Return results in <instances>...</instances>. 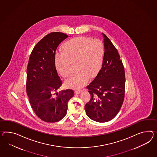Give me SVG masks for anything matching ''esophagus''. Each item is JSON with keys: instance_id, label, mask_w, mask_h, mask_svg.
I'll use <instances>...</instances> for the list:
<instances>
[{"instance_id": "obj_1", "label": "esophagus", "mask_w": 157, "mask_h": 157, "mask_svg": "<svg viewBox=\"0 0 157 157\" xmlns=\"http://www.w3.org/2000/svg\"><path fill=\"white\" fill-rule=\"evenodd\" d=\"M81 92V90H75V93L76 94H80Z\"/></svg>"}]
</instances>
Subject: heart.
<instances>
[{
	"instance_id": "b5f03b06",
	"label": "heart",
	"mask_w": 157,
	"mask_h": 157,
	"mask_svg": "<svg viewBox=\"0 0 157 157\" xmlns=\"http://www.w3.org/2000/svg\"><path fill=\"white\" fill-rule=\"evenodd\" d=\"M63 53H57L55 57L57 70L67 78L71 75L72 65L76 72L65 82L69 88L79 89L88 82L89 77L99 72L104 59L103 43L88 37H77L66 41L62 45Z\"/></svg>"
}]
</instances>
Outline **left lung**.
<instances>
[{
    "label": "left lung",
    "mask_w": 157,
    "mask_h": 157,
    "mask_svg": "<svg viewBox=\"0 0 157 157\" xmlns=\"http://www.w3.org/2000/svg\"><path fill=\"white\" fill-rule=\"evenodd\" d=\"M104 59L100 71L86 86L90 100L85 105L86 115L98 122L112 120L119 112L125 97V69L117 49L106 35Z\"/></svg>",
    "instance_id": "left-lung-1"
}]
</instances>
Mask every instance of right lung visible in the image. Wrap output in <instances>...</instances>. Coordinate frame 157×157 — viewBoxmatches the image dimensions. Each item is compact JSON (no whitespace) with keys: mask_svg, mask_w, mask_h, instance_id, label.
<instances>
[{"mask_svg":"<svg viewBox=\"0 0 157 157\" xmlns=\"http://www.w3.org/2000/svg\"><path fill=\"white\" fill-rule=\"evenodd\" d=\"M68 35L48 33L39 41L30 55L27 68L26 90L37 116L47 122H56L67 114L68 102L74 96L72 89L57 92L63 84L57 72L55 57L57 47Z\"/></svg>","mask_w":157,"mask_h":157,"instance_id":"add662e5","label":"right lung"}]
</instances>
